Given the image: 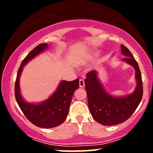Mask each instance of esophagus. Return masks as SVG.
<instances>
[{"instance_id": "1", "label": "esophagus", "mask_w": 153, "mask_h": 153, "mask_svg": "<svg viewBox=\"0 0 153 153\" xmlns=\"http://www.w3.org/2000/svg\"><path fill=\"white\" fill-rule=\"evenodd\" d=\"M79 85H80V88H83L85 86V82H84L83 79H80V80H79Z\"/></svg>"}]
</instances>
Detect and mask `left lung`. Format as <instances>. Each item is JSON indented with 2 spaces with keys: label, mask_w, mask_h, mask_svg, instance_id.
Here are the masks:
<instances>
[{
  "label": "left lung",
  "mask_w": 153,
  "mask_h": 153,
  "mask_svg": "<svg viewBox=\"0 0 153 153\" xmlns=\"http://www.w3.org/2000/svg\"><path fill=\"white\" fill-rule=\"evenodd\" d=\"M121 51L126 57L122 60L130 65L135 70L137 85L131 94L115 97L106 92L98 77V72L87 73L85 80L88 103L91 115L96 122L104 126H113L127 120L137 109L143 98V88L140 68L131 52L124 45Z\"/></svg>",
  "instance_id": "left-lung-1"
}]
</instances>
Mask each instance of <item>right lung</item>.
<instances>
[{"instance_id":"right-lung-1","label":"right lung","mask_w":153,"mask_h":153,"mask_svg":"<svg viewBox=\"0 0 153 153\" xmlns=\"http://www.w3.org/2000/svg\"><path fill=\"white\" fill-rule=\"evenodd\" d=\"M47 48V44H40L27 54L21 64L15 82V97L21 110L33 124L41 128L57 127L65 120L73 94L79 88V79L73 81L62 80L53 94L42 102L28 103L23 99L19 80L24 67Z\"/></svg>"}]
</instances>
